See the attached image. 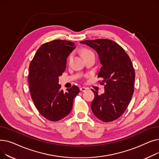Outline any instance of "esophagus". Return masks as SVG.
<instances>
[{"instance_id": "esophagus-1", "label": "esophagus", "mask_w": 159, "mask_h": 159, "mask_svg": "<svg viewBox=\"0 0 159 159\" xmlns=\"http://www.w3.org/2000/svg\"><path fill=\"white\" fill-rule=\"evenodd\" d=\"M80 90L81 91H85L86 90V88L84 87H81V88H80Z\"/></svg>"}]
</instances>
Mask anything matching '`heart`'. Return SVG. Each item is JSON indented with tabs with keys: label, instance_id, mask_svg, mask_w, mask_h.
<instances>
[{
	"label": "heart",
	"instance_id": "obj_1",
	"mask_svg": "<svg viewBox=\"0 0 159 159\" xmlns=\"http://www.w3.org/2000/svg\"><path fill=\"white\" fill-rule=\"evenodd\" d=\"M80 52H81V54L83 56V57L85 58L91 54H94V53L91 51V50L90 49H88V48H82L81 50H80ZM73 57V53H71L70 54L69 57H68V61H70L71 58Z\"/></svg>",
	"mask_w": 159,
	"mask_h": 159
}]
</instances>
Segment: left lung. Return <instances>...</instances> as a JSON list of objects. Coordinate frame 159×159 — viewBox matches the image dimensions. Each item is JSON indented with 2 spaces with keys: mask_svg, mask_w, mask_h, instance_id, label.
<instances>
[{
  "mask_svg": "<svg viewBox=\"0 0 159 159\" xmlns=\"http://www.w3.org/2000/svg\"><path fill=\"white\" fill-rule=\"evenodd\" d=\"M93 48L98 53L102 66L98 77L104 86L101 95L93 89L95 98L91 110L97 118L109 122L119 118L126 111L134 92L135 73L128 55L115 42L105 39L80 42Z\"/></svg>",
  "mask_w": 159,
  "mask_h": 159,
  "instance_id": "obj_1",
  "label": "left lung"
}]
</instances>
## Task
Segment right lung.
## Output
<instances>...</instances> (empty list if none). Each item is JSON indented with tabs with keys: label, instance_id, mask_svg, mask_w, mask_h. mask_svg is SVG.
I'll return each instance as SVG.
<instances>
[{
	"label": "right lung",
	"instance_id": "obj_1",
	"mask_svg": "<svg viewBox=\"0 0 159 159\" xmlns=\"http://www.w3.org/2000/svg\"><path fill=\"white\" fill-rule=\"evenodd\" d=\"M75 48L73 42L50 41L40 46L30 62L28 85L31 98L39 112L49 120L58 121L68 115L79 93L77 86L64 92L58 84V76L66 68L67 57Z\"/></svg>",
	"mask_w": 159,
	"mask_h": 159
}]
</instances>
